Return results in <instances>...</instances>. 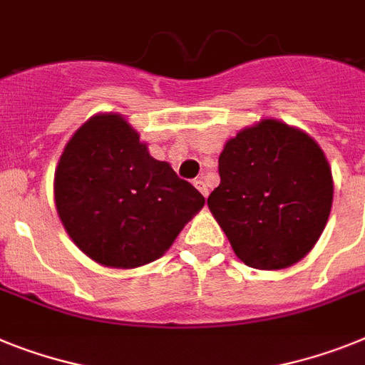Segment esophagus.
Returning a JSON list of instances; mask_svg holds the SVG:
<instances>
[{"label":"esophagus","instance_id":"34e87169","mask_svg":"<svg viewBox=\"0 0 365 365\" xmlns=\"http://www.w3.org/2000/svg\"><path fill=\"white\" fill-rule=\"evenodd\" d=\"M195 187H197L198 191H200L202 195H204V197H207V195H210V191H207V185L204 182H202V180H195Z\"/></svg>","mask_w":365,"mask_h":365}]
</instances>
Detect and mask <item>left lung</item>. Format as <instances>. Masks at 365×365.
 Returning <instances> with one entry per match:
<instances>
[{"label": "left lung", "mask_w": 365, "mask_h": 365, "mask_svg": "<svg viewBox=\"0 0 365 365\" xmlns=\"http://www.w3.org/2000/svg\"><path fill=\"white\" fill-rule=\"evenodd\" d=\"M219 174L207 206L241 262L277 271L314 249L329 220L334 182L308 133L263 118L226 143Z\"/></svg>", "instance_id": "1"}]
</instances>
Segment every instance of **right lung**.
Segmentation results:
<instances>
[{
    "instance_id": "1",
    "label": "right lung",
    "mask_w": 365,
    "mask_h": 365,
    "mask_svg": "<svg viewBox=\"0 0 365 365\" xmlns=\"http://www.w3.org/2000/svg\"><path fill=\"white\" fill-rule=\"evenodd\" d=\"M55 206L88 258L133 269L161 258L206 198L180 180L122 115L91 116L66 143L55 168Z\"/></svg>"
}]
</instances>
